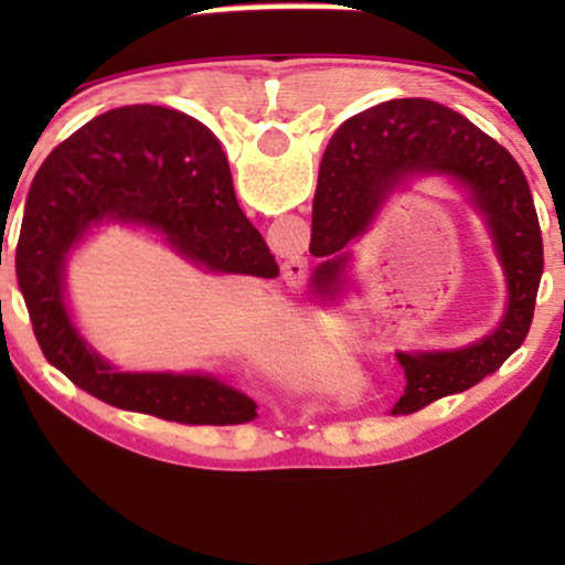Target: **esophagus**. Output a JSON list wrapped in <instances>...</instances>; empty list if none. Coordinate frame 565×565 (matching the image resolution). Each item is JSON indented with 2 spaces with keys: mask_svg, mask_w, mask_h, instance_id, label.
Instances as JSON below:
<instances>
[{
  "mask_svg": "<svg viewBox=\"0 0 565 565\" xmlns=\"http://www.w3.org/2000/svg\"><path fill=\"white\" fill-rule=\"evenodd\" d=\"M306 277H308V262L306 259H290L282 265V280L288 288L292 290H300L306 285Z\"/></svg>",
  "mask_w": 565,
  "mask_h": 565,
  "instance_id": "34e87169",
  "label": "esophagus"
}]
</instances>
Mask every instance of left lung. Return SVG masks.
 <instances>
[{"label": "left lung", "mask_w": 565, "mask_h": 565, "mask_svg": "<svg viewBox=\"0 0 565 565\" xmlns=\"http://www.w3.org/2000/svg\"><path fill=\"white\" fill-rule=\"evenodd\" d=\"M422 177H443L481 215L507 280L499 327L455 350L396 352L406 391L391 414L473 388L527 337L543 275V236L530 184L504 146L431 99H391L339 126L323 151L313 198L311 254L321 257L308 290L321 303L344 296L352 252L385 200Z\"/></svg>", "instance_id": "8db88e82"}]
</instances>
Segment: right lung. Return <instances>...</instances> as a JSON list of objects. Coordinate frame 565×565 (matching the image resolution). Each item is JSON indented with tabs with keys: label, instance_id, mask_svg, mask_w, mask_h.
<instances>
[{
	"label": "right lung",
	"instance_id": "add662e5",
	"mask_svg": "<svg viewBox=\"0 0 565 565\" xmlns=\"http://www.w3.org/2000/svg\"><path fill=\"white\" fill-rule=\"evenodd\" d=\"M105 223L151 231L205 273L280 275L236 203L218 138L159 105H128L89 120L38 169L14 265L45 360L82 391L167 422H252L257 404L218 375L120 373L82 337L66 298V265Z\"/></svg>",
	"mask_w": 565,
	"mask_h": 565
}]
</instances>
